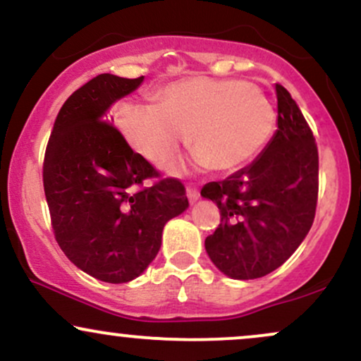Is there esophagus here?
I'll return each mask as SVG.
<instances>
[{
  "mask_svg": "<svg viewBox=\"0 0 361 361\" xmlns=\"http://www.w3.org/2000/svg\"><path fill=\"white\" fill-rule=\"evenodd\" d=\"M186 197H188L190 204H195V202L198 200V197H200V193H198L197 188H192V186H188V188H186Z\"/></svg>",
  "mask_w": 361,
  "mask_h": 361,
  "instance_id": "esophagus-1",
  "label": "esophagus"
}]
</instances>
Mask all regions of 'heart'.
Wrapping results in <instances>:
<instances>
[{
    "label": "heart",
    "mask_w": 361,
    "mask_h": 361,
    "mask_svg": "<svg viewBox=\"0 0 361 361\" xmlns=\"http://www.w3.org/2000/svg\"><path fill=\"white\" fill-rule=\"evenodd\" d=\"M117 122L127 142L152 163L171 157L188 135L195 168L229 173L268 146L276 110L250 82L193 76L164 86L156 103H122Z\"/></svg>",
    "instance_id": "b5f03b06"
}]
</instances>
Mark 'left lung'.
Instances as JSON below:
<instances>
[{"label": "left lung", "instance_id": "8db88e82", "mask_svg": "<svg viewBox=\"0 0 361 361\" xmlns=\"http://www.w3.org/2000/svg\"><path fill=\"white\" fill-rule=\"evenodd\" d=\"M279 118L268 146L251 164L200 195L217 204L221 224L205 251L224 275L255 280L281 267L314 222L319 190L316 139L295 100L276 85Z\"/></svg>", "mask_w": 361, "mask_h": 361}]
</instances>
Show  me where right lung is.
Instances as JSON below:
<instances>
[{"label":"right lung","instance_id":"obj_1","mask_svg":"<svg viewBox=\"0 0 361 361\" xmlns=\"http://www.w3.org/2000/svg\"><path fill=\"white\" fill-rule=\"evenodd\" d=\"M98 74L66 100L44 159V192L56 241L76 264L106 283L137 279L156 258L168 221L188 209L185 186L157 176L109 123L115 102L142 85Z\"/></svg>","mask_w":361,"mask_h":361}]
</instances>
